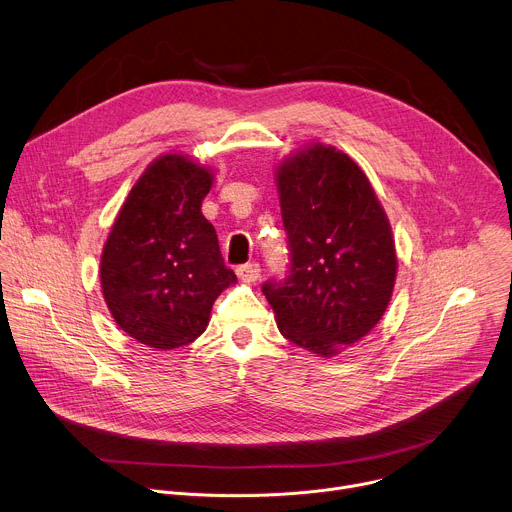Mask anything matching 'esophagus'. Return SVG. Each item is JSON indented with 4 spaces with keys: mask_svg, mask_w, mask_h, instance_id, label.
Masks as SVG:
<instances>
[{
    "mask_svg": "<svg viewBox=\"0 0 512 512\" xmlns=\"http://www.w3.org/2000/svg\"><path fill=\"white\" fill-rule=\"evenodd\" d=\"M237 275L241 277V281H245V283H253V281H257L259 279V275H261V267H259V263H245V265H241L239 269H237Z\"/></svg>",
    "mask_w": 512,
    "mask_h": 512,
    "instance_id": "esophagus-1",
    "label": "esophagus"
}]
</instances>
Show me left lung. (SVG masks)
Listing matches in <instances>:
<instances>
[{
    "instance_id": "1",
    "label": "left lung",
    "mask_w": 512,
    "mask_h": 512,
    "mask_svg": "<svg viewBox=\"0 0 512 512\" xmlns=\"http://www.w3.org/2000/svg\"><path fill=\"white\" fill-rule=\"evenodd\" d=\"M289 275L263 294L279 332L334 356L383 318L397 277L389 218L358 164L314 143L277 168Z\"/></svg>"
}]
</instances>
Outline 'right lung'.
<instances>
[{"instance_id": "obj_1", "label": "right lung", "mask_w": 512, "mask_h": 512, "mask_svg": "<svg viewBox=\"0 0 512 512\" xmlns=\"http://www.w3.org/2000/svg\"><path fill=\"white\" fill-rule=\"evenodd\" d=\"M210 170L180 154L152 162L125 198L101 255V287L119 328L172 350L208 326L221 291L237 281L200 206Z\"/></svg>"}]
</instances>
